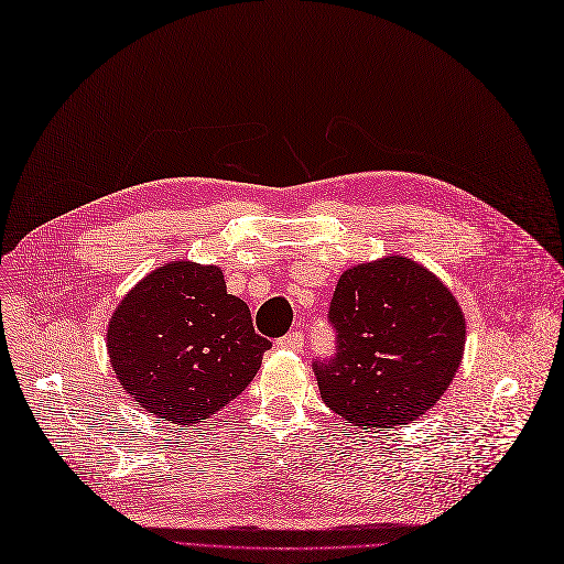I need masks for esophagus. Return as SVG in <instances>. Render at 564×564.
I'll list each match as a JSON object with an SVG mask.
<instances>
[{
  "label": "esophagus",
  "instance_id": "esophagus-1",
  "mask_svg": "<svg viewBox=\"0 0 564 564\" xmlns=\"http://www.w3.org/2000/svg\"><path fill=\"white\" fill-rule=\"evenodd\" d=\"M276 344H279V348L300 352V350L304 348V335H302V332H297V329H295V332H288V335L281 337Z\"/></svg>",
  "mask_w": 564,
  "mask_h": 564
}]
</instances>
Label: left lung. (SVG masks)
I'll return each mask as SVG.
<instances>
[{
	"mask_svg": "<svg viewBox=\"0 0 564 564\" xmlns=\"http://www.w3.org/2000/svg\"><path fill=\"white\" fill-rule=\"evenodd\" d=\"M337 352L316 360L323 402L362 430L406 425L451 386L465 314L423 264L388 256L346 269L327 314Z\"/></svg>",
	"mask_w": 564,
	"mask_h": 564,
	"instance_id": "1",
	"label": "left lung"
}]
</instances>
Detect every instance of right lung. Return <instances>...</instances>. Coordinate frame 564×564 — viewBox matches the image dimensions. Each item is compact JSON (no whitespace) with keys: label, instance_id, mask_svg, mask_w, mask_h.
Here are the masks:
<instances>
[{"label":"right lung","instance_id":"obj_1","mask_svg":"<svg viewBox=\"0 0 564 564\" xmlns=\"http://www.w3.org/2000/svg\"><path fill=\"white\" fill-rule=\"evenodd\" d=\"M111 367L141 409L197 425L237 400L271 341L214 264L170 262L141 279L107 329Z\"/></svg>","mask_w":564,"mask_h":564}]
</instances>
